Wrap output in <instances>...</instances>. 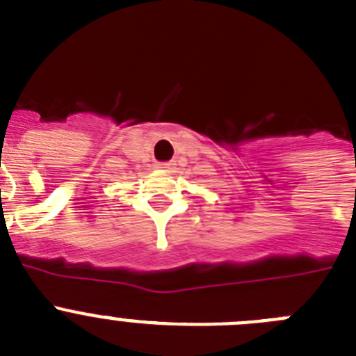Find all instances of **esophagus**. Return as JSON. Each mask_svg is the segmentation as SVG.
<instances>
[{"instance_id": "esophagus-1", "label": "esophagus", "mask_w": 356, "mask_h": 356, "mask_svg": "<svg viewBox=\"0 0 356 356\" xmlns=\"http://www.w3.org/2000/svg\"><path fill=\"white\" fill-rule=\"evenodd\" d=\"M174 167V163H161V165H158V168H161V170H170V168Z\"/></svg>"}]
</instances>
